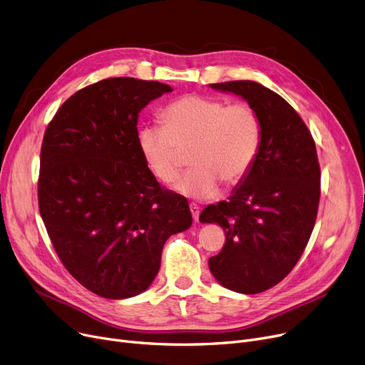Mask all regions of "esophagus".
<instances>
[{
	"label": "esophagus",
	"instance_id": "obj_1",
	"mask_svg": "<svg viewBox=\"0 0 365 365\" xmlns=\"http://www.w3.org/2000/svg\"><path fill=\"white\" fill-rule=\"evenodd\" d=\"M189 208H190V213H192L194 220L198 222V217H200V207H198L195 202H190V204H189Z\"/></svg>",
	"mask_w": 365,
	"mask_h": 365
}]
</instances>
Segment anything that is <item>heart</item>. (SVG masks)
Instances as JSON below:
<instances>
[{"instance_id": "b5f03b06", "label": "heart", "mask_w": 365, "mask_h": 365, "mask_svg": "<svg viewBox=\"0 0 365 365\" xmlns=\"http://www.w3.org/2000/svg\"><path fill=\"white\" fill-rule=\"evenodd\" d=\"M163 125L139 131V148L160 182L171 183L183 164L182 150L192 148V168L176 182L179 194L205 200L216 195L219 180L238 185L250 171L262 140L259 115L252 105L190 93L167 105Z\"/></svg>"}]
</instances>
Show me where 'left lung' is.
I'll use <instances>...</instances> for the list:
<instances>
[{
    "label": "left lung",
    "mask_w": 365,
    "mask_h": 365,
    "mask_svg": "<svg viewBox=\"0 0 365 365\" xmlns=\"http://www.w3.org/2000/svg\"><path fill=\"white\" fill-rule=\"evenodd\" d=\"M244 98L259 115L257 157L227 201L202 210V223H217L226 240L208 259L226 289L257 294L292 272L314 231L321 195L315 140L294 108L259 83L210 84Z\"/></svg>",
    "instance_id": "obj_1"
}]
</instances>
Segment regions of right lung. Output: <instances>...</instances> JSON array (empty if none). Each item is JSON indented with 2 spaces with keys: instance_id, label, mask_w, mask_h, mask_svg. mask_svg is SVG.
Returning <instances> with one entry per match:
<instances>
[{
  "instance_id": "1",
  "label": "right lung",
  "mask_w": 365,
  "mask_h": 365,
  "mask_svg": "<svg viewBox=\"0 0 365 365\" xmlns=\"http://www.w3.org/2000/svg\"><path fill=\"white\" fill-rule=\"evenodd\" d=\"M171 87L128 76L72 94L44 133L38 205L56 255L91 293L127 299L157 277L168 237L192 223L186 198L152 175L138 115Z\"/></svg>"
}]
</instances>
